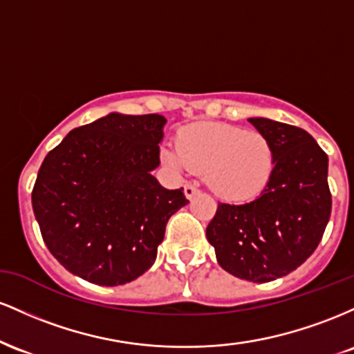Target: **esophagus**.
Instances as JSON below:
<instances>
[{"mask_svg": "<svg viewBox=\"0 0 354 354\" xmlns=\"http://www.w3.org/2000/svg\"><path fill=\"white\" fill-rule=\"evenodd\" d=\"M194 194H198V188H196V186L186 185V186H185V196L188 198V200H191V198H193Z\"/></svg>", "mask_w": 354, "mask_h": 354, "instance_id": "34e87169", "label": "esophagus"}]
</instances>
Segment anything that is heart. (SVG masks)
I'll use <instances>...</instances> for the list:
<instances>
[{
	"instance_id": "heart-1",
	"label": "heart",
	"mask_w": 354,
	"mask_h": 354,
	"mask_svg": "<svg viewBox=\"0 0 354 354\" xmlns=\"http://www.w3.org/2000/svg\"><path fill=\"white\" fill-rule=\"evenodd\" d=\"M161 160L173 171L205 173L206 183L228 201H248L266 188L274 169L270 138L226 123L185 126L176 146H165Z\"/></svg>"
}]
</instances>
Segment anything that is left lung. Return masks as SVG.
I'll list each match as a JSON object with an SVG mask.
<instances>
[{"label":"left lung","mask_w":354,"mask_h":354,"mask_svg":"<svg viewBox=\"0 0 354 354\" xmlns=\"http://www.w3.org/2000/svg\"><path fill=\"white\" fill-rule=\"evenodd\" d=\"M248 121L273 145V174L253 201L219 203L206 238L223 270L268 283L301 266L323 238L331 214L328 156L298 126L268 118Z\"/></svg>","instance_id":"obj_1"}]
</instances>
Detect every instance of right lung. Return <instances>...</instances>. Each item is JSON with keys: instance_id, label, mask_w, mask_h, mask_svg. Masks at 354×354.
<instances>
[{"instance_id": "1", "label": "right lung", "mask_w": 354, "mask_h": 354, "mask_svg": "<svg viewBox=\"0 0 354 354\" xmlns=\"http://www.w3.org/2000/svg\"><path fill=\"white\" fill-rule=\"evenodd\" d=\"M161 115H109L75 128L44 158L31 201L51 254L100 286L136 279L153 266L168 219L188 205L166 189Z\"/></svg>"}]
</instances>
